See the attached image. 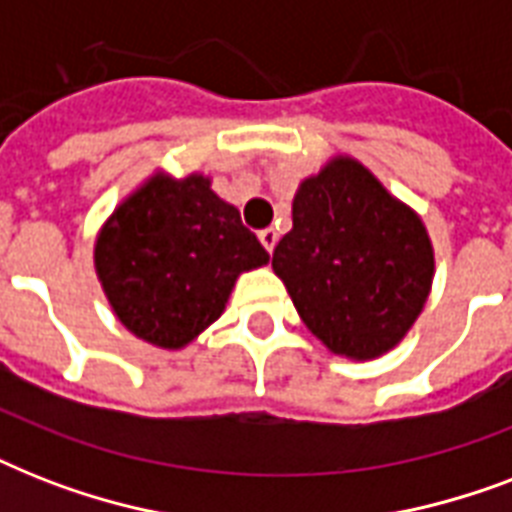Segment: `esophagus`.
Segmentation results:
<instances>
[{
    "mask_svg": "<svg viewBox=\"0 0 512 512\" xmlns=\"http://www.w3.org/2000/svg\"><path fill=\"white\" fill-rule=\"evenodd\" d=\"M276 241H279V233H276V228H265V231H260V244H263L268 255H271L273 247H276Z\"/></svg>",
    "mask_w": 512,
    "mask_h": 512,
    "instance_id": "1",
    "label": "esophagus"
}]
</instances>
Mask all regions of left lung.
Instances as JSON below:
<instances>
[{
  "instance_id": "1",
  "label": "left lung",
  "mask_w": 512,
  "mask_h": 512,
  "mask_svg": "<svg viewBox=\"0 0 512 512\" xmlns=\"http://www.w3.org/2000/svg\"><path fill=\"white\" fill-rule=\"evenodd\" d=\"M273 271L332 353L369 361L412 329L436 260L420 215L364 164L337 156L297 188Z\"/></svg>"
}]
</instances>
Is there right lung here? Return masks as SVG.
Returning a JSON list of instances; mask_svg holds the SVG:
<instances>
[{
	"instance_id": "obj_1",
	"label": "right lung",
	"mask_w": 512,
	"mask_h": 512,
	"mask_svg": "<svg viewBox=\"0 0 512 512\" xmlns=\"http://www.w3.org/2000/svg\"><path fill=\"white\" fill-rule=\"evenodd\" d=\"M209 177L156 172L114 209L95 241L116 319L156 348L180 350L220 319L244 271L268 252Z\"/></svg>"
}]
</instances>
